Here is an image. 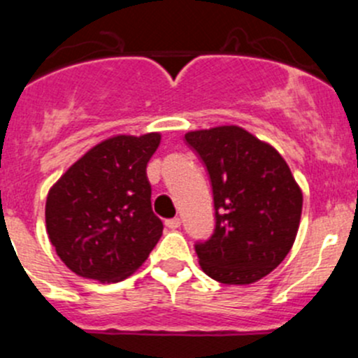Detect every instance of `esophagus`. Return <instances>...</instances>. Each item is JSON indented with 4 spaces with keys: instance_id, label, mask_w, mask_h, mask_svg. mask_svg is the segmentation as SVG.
<instances>
[{
    "instance_id": "esophagus-1",
    "label": "esophagus",
    "mask_w": 358,
    "mask_h": 358,
    "mask_svg": "<svg viewBox=\"0 0 358 358\" xmlns=\"http://www.w3.org/2000/svg\"><path fill=\"white\" fill-rule=\"evenodd\" d=\"M180 225H182V220H180V218H169V220H166V227H168L169 230H176Z\"/></svg>"
}]
</instances>
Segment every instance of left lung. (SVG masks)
Returning a JSON list of instances; mask_svg holds the SVG:
<instances>
[{"label": "left lung", "mask_w": 358, "mask_h": 358, "mask_svg": "<svg viewBox=\"0 0 358 358\" xmlns=\"http://www.w3.org/2000/svg\"><path fill=\"white\" fill-rule=\"evenodd\" d=\"M208 168L215 232L196 252L202 272L230 286L268 275L294 244L303 192L284 157L236 124L185 133Z\"/></svg>", "instance_id": "8db88e82"}]
</instances>
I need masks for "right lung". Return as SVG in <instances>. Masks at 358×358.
Wrapping results in <instances>:
<instances>
[{"instance_id":"obj_1","label":"right lung","mask_w":358,"mask_h":358,"mask_svg":"<svg viewBox=\"0 0 358 358\" xmlns=\"http://www.w3.org/2000/svg\"><path fill=\"white\" fill-rule=\"evenodd\" d=\"M161 133L114 135L57 180L46 197L50 243L69 270L102 284L138 270L162 236L150 206L147 162Z\"/></svg>"}]
</instances>
